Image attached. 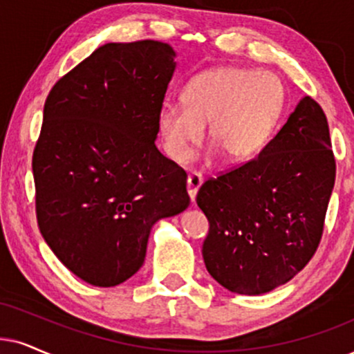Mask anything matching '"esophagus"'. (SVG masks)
Segmentation results:
<instances>
[{"label":"esophagus","instance_id":"1","mask_svg":"<svg viewBox=\"0 0 354 354\" xmlns=\"http://www.w3.org/2000/svg\"><path fill=\"white\" fill-rule=\"evenodd\" d=\"M203 185V176L199 173H191L187 176V194H189L191 203L196 201V194H198V189Z\"/></svg>","mask_w":354,"mask_h":354}]
</instances>
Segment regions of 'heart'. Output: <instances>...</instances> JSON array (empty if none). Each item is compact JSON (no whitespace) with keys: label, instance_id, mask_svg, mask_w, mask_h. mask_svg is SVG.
Returning a JSON list of instances; mask_svg holds the SVG:
<instances>
[{"label":"heart","instance_id":"obj_1","mask_svg":"<svg viewBox=\"0 0 354 354\" xmlns=\"http://www.w3.org/2000/svg\"><path fill=\"white\" fill-rule=\"evenodd\" d=\"M183 104H167L156 118L163 150L185 165L209 138L229 162H245L265 147L284 104L276 75L240 66H221L192 78L181 93Z\"/></svg>","mask_w":354,"mask_h":354}]
</instances>
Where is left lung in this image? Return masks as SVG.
<instances>
[{
	"label": "left lung",
	"mask_w": 354,
	"mask_h": 354,
	"mask_svg": "<svg viewBox=\"0 0 354 354\" xmlns=\"http://www.w3.org/2000/svg\"><path fill=\"white\" fill-rule=\"evenodd\" d=\"M335 171L326 115L302 97L257 158L201 186L209 274L245 296L292 279L319 248Z\"/></svg>",
	"instance_id": "left-lung-1"
}]
</instances>
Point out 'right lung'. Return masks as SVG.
<instances>
[{"instance_id": "right-lung-1", "label": "right lung", "mask_w": 354, "mask_h": 354, "mask_svg": "<svg viewBox=\"0 0 354 354\" xmlns=\"http://www.w3.org/2000/svg\"><path fill=\"white\" fill-rule=\"evenodd\" d=\"M174 68L168 44L111 42L48 93L32 155L35 214L84 283L111 288L136 274L153 223L189 205L186 171L155 145Z\"/></svg>"}]
</instances>
